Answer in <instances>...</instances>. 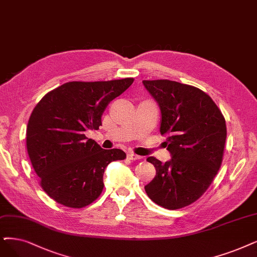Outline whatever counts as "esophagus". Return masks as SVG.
Here are the masks:
<instances>
[{
    "mask_svg": "<svg viewBox=\"0 0 257 257\" xmlns=\"http://www.w3.org/2000/svg\"><path fill=\"white\" fill-rule=\"evenodd\" d=\"M127 158L131 159V160H139V159H141V156H138V155H136V154H134V153H128L127 154Z\"/></svg>",
    "mask_w": 257,
    "mask_h": 257,
    "instance_id": "1",
    "label": "esophagus"
}]
</instances>
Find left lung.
<instances>
[{"label":"left lung","instance_id":"1","mask_svg":"<svg viewBox=\"0 0 257 257\" xmlns=\"http://www.w3.org/2000/svg\"><path fill=\"white\" fill-rule=\"evenodd\" d=\"M161 112L160 134L172 158L149 157L156 176L145 187L159 206L176 210L196 201L222 161L227 127L221 111L202 90L170 80L142 81Z\"/></svg>","mask_w":257,"mask_h":257}]
</instances>
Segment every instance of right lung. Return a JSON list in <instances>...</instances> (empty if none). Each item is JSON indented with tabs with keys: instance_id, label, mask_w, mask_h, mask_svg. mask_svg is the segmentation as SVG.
I'll return each mask as SVG.
<instances>
[{
	"instance_id": "right-lung-1",
	"label": "right lung",
	"mask_w": 257,
	"mask_h": 257,
	"mask_svg": "<svg viewBox=\"0 0 257 257\" xmlns=\"http://www.w3.org/2000/svg\"><path fill=\"white\" fill-rule=\"evenodd\" d=\"M133 81L67 82L36 105L28 120L26 146L41 187L49 197L76 209L99 197L107 164L126 155L119 149H102L84 132L99 130L109 102Z\"/></svg>"
}]
</instances>
